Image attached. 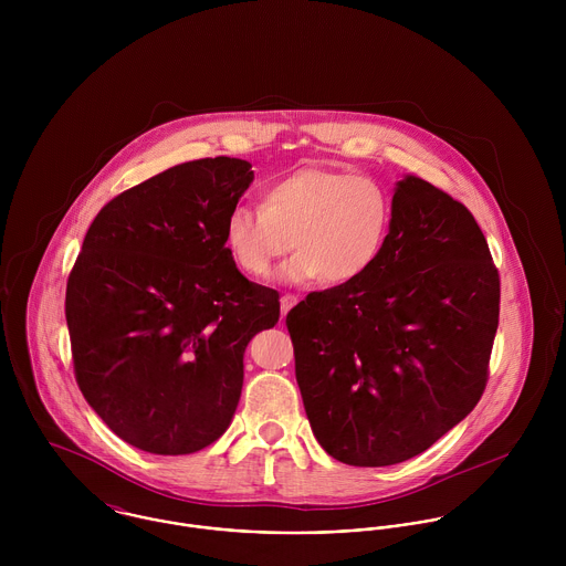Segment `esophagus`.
I'll return each mask as SVG.
<instances>
[{"mask_svg":"<svg viewBox=\"0 0 566 566\" xmlns=\"http://www.w3.org/2000/svg\"><path fill=\"white\" fill-rule=\"evenodd\" d=\"M296 303H298V298H296L294 294H283V296H281V318H285L287 312H290Z\"/></svg>","mask_w":566,"mask_h":566,"instance_id":"esophagus-1","label":"esophagus"}]
</instances>
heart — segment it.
<instances>
[{"mask_svg": "<svg viewBox=\"0 0 566 566\" xmlns=\"http://www.w3.org/2000/svg\"><path fill=\"white\" fill-rule=\"evenodd\" d=\"M395 205L373 176L301 167L263 189L261 207L233 205L224 220L231 259L248 276L263 279L292 248L279 272L283 283L346 285L361 279L381 256Z\"/></svg>", "mask_w": 566, "mask_h": 566, "instance_id": "1", "label": "heart"}]
</instances>
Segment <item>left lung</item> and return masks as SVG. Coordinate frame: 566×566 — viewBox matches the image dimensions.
Masks as SVG:
<instances>
[{
	"label": "left lung",
	"instance_id": "1",
	"mask_svg": "<svg viewBox=\"0 0 566 566\" xmlns=\"http://www.w3.org/2000/svg\"><path fill=\"white\" fill-rule=\"evenodd\" d=\"M377 263L287 314L316 440L350 467L427 451L482 399L499 272L473 213L418 176L397 182Z\"/></svg>",
	"mask_w": 566,
	"mask_h": 566
}]
</instances>
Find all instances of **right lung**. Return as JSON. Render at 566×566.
I'll list each match as a JSON object with an SVG mask.
<instances>
[{
	"label": "right lung",
	"mask_w": 566,
	"mask_h": 566,
	"mask_svg": "<svg viewBox=\"0 0 566 566\" xmlns=\"http://www.w3.org/2000/svg\"><path fill=\"white\" fill-rule=\"evenodd\" d=\"M250 167L174 165L113 198L84 235L65 296L76 381L142 451L216 442L242 397L248 342L279 323V292L248 281L224 242Z\"/></svg>",
	"instance_id": "obj_1"
}]
</instances>
